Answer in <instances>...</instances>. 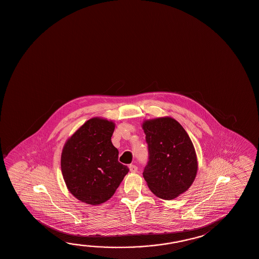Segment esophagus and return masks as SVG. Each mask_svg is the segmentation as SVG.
Returning a JSON list of instances; mask_svg holds the SVG:
<instances>
[{"label":"esophagus","instance_id":"34e87169","mask_svg":"<svg viewBox=\"0 0 259 259\" xmlns=\"http://www.w3.org/2000/svg\"><path fill=\"white\" fill-rule=\"evenodd\" d=\"M128 167H130V170H131L132 172H137V170H138L137 166H135V165H133V164H131Z\"/></svg>","mask_w":259,"mask_h":259}]
</instances>
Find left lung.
<instances>
[{"label":"left lung","instance_id":"8db88e82","mask_svg":"<svg viewBox=\"0 0 259 259\" xmlns=\"http://www.w3.org/2000/svg\"><path fill=\"white\" fill-rule=\"evenodd\" d=\"M148 145V162L144 178L151 191L170 200L191 187L198 171V160L191 140L180 123L158 117L143 123Z\"/></svg>","mask_w":259,"mask_h":259}]
</instances>
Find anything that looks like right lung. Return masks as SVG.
Instances as JSON below:
<instances>
[{"label":"right lung","mask_w":259,"mask_h":259,"mask_svg":"<svg viewBox=\"0 0 259 259\" xmlns=\"http://www.w3.org/2000/svg\"><path fill=\"white\" fill-rule=\"evenodd\" d=\"M114 131L113 121L93 117L63 146L60 166L67 188L87 204L112 198L130 170L118 161V150L111 141Z\"/></svg>","instance_id":"right-lung-1"}]
</instances>
